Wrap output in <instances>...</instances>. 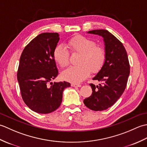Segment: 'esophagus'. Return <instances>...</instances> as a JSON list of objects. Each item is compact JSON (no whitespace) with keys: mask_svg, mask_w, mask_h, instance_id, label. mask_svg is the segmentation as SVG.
Segmentation results:
<instances>
[{"mask_svg":"<svg viewBox=\"0 0 147 147\" xmlns=\"http://www.w3.org/2000/svg\"><path fill=\"white\" fill-rule=\"evenodd\" d=\"M81 85H80V84H76V83H71V86L73 87H80Z\"/></svg>","mask_w":147,"mask_h":147,"instance_id":"esophagus-1","label":"esophagus"}]
</instances>
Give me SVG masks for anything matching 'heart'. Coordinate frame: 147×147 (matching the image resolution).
I'll return each mask as SVG.
<instances>
[{
  "label": "heart",
  "instance_id": "obj_1",
  "mask_svg": "<svg viewBox=\"0 0 147 147\" xmlns=\"http://www.w3.org/2000/svg\"><path fill=\"white\" fill-rule=\"evenodd\" d=\"M67 47L71 52L80 53L78 64L71 66L62 74L63 79L72 83L82 82L89 75L90 70L96 73L102 68L105 59V53L100 46L86 37L76 35L67 41ZM53 57L59 66L64 68L69 64V53L65 47L58 45L53 52Z\"/></svg>",
  "mask_w": 147,
  "mask_h": 147
}]
</instances>
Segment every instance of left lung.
<instances>
[{
	"mask_svg": "<svg viewBox=\"0 0 147 147\" xmlns=\"http://www.w3.org/2000/svg\"><path fill=\"white\" fill-rule=\"evenodd\" d=\"M88 33L104 38L105 59L100 70L93 78L101 84L98 86L90 84L92 94L83 102L92 111H104L116 102L126 88L130 73L128 57L123 43L107 30H95Z\"/></svg>",
	"mask_w": 147,
	"mask_h": 147,
	"instance_id": "left-lung-1",
	"label": "left lung"
}]
</instances>
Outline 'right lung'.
Masks as SVG:
<instances>
[{
  "mask_svg": "<svg viewBox=\"0 0 147 147\" xmlns=\"http://www.w3.org/2000/svg\"><path fill=\"white\" fill-rule=\"evenodd\" d=\"M59 40L57 33L40 34L21 55L17 78L21 96L28 107L37 113L55 111L61 104L64 90L71 86L66 82H52L58 75L53 52Z\"/></svg>",
  "mask_w": 147,
  "mask_h": 147,
  "instance_id": "right-lung-1",
  "label": "right lung"
}]
</instances>
